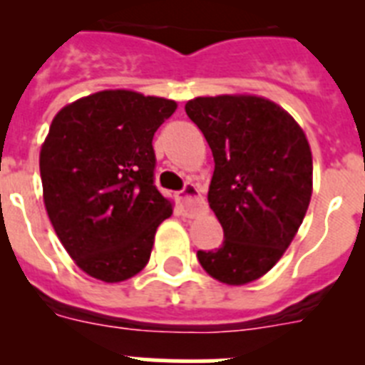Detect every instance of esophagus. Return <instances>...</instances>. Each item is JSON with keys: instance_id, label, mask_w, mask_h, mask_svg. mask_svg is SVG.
Here are the masks:
<instances>
[{"instance_id": "esophagus-1", "label": "esophagus", "mask_w": 365, "mask_h": 365, "mask_svg": "<svg viewBox=\"0 0 365 365\" xmlns=\"http://www.w3.org/2000/svg\"><path fill=\"white\" fill-rule=\"evenodd\" d=\"M177 201H179L182 214L188 215V217L197 215L199 212L205 208V199H202V195L199 193L197 186L193 185L186 186V188L177 195Z\"/></svg>"}]
</instances>
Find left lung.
<instances>
[{"instance_id": "left-lung-1", "label": "left lung", "mask_w": 365, "mask_h": 365, "mask_svg": "<svg viewBox=\"0 0 365 365\" xmlns=\"http://www.w3.org/2000/svg\"><path fill=\"white\" fill-rule=\"evenodd\" d=\"M214 155L208 202L225 241L199 250L212 278L247 285L292 243L312 195V153L302 125L256 95L197 96L185 106Z\"/></svg>"}]
</instances>
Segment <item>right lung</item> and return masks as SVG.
<instances>
[{"mask_svg": "<svg viewBox=\"0 0 365 365\" xmlns=\"http://www.w3.org/2000/svg\"><path fill=\"white\" fill-rule=\"evenodd\" d=\"M177 102L106 89L56 113L40 150L45 210L91 278L118 283L146 267L173 202L153 185L155 131Z\"/></svg>", "mask_w": 365, "mask_h": 365, "instance_id": "1", "label": "right lung"}]
</instances>
